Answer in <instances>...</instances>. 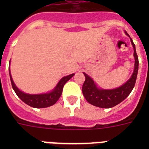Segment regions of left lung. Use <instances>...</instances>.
Listing matches in <instances>:
<instances>
[{
	"instance_id": "left-lung-1",
	"label": "left lung",
	"mask_w": 149,
	"mask_h": 149,
	"mask_svg": "<svg viewBox=\"0 0 149 149\" xmlns=\"http://www.w3.org/2000/svg\"><path fill=\"white\" fill-rule=\"evenodd\" d=\"M125 33L130 37V36L126 31ZM130 39H131V44L134 47V56L135 59L134 70L131 78L125 84H124L122 86L116 89H98L93 79L88 76L86 73H84L86 80L83 84L82 92L84 96L89 104L101 108H111L121 103L131 93L136 83L138 68H139V60L136 52L135 45L133 42V40L131 37Z\"/></svg>"
}]
</instances>
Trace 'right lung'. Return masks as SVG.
I'll list each match as a JSON object with an SVG mask.
<instances>
[{
  "mask_svg": "<svg viewBox=\"0 0 149 149\" xmlns=\"http://www.w3.org/2000/svg\"><path fill=\"white\" fill-rule=\"evenodd\" d=\"M9 71H10V68H9ZM74 75V74H69L68 76L63 77L59 81L56 87L50 93H45V94L31 95L23 93L22 91L18 89V87L15 86V84L13 82L11 74L10 72L12 86H13V89H14L15 93H16L18 98H20L23 102L27 104V105L32 107H35V108H44V107H48L52 106V105L54 104L56 101H58L59 98H60L62 93H63V86L65 84V83L68 80H70Z\"/></svg>",
  "mask_w": 149,
  "mask_h": 149,
  "instance_id": "1",
  "label": "right lung"
}]
</instances>
